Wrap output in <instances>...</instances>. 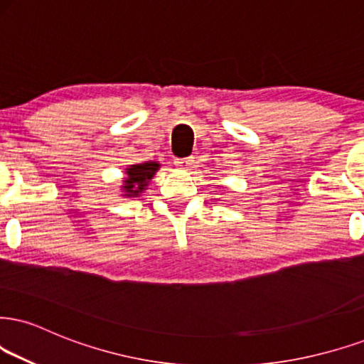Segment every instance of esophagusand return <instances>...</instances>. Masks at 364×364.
I'll use <instances>...</instances> for the list:
<instances>
[{"label": "esophagus", "mask_w": 364, "mask_h": 364, "mask_svg": "<svg viewBox=\"0 0 364 364\" xmlns=\"http://www.w3.org/2000/svg\"><path fill=\"white\" fill-rule=\"evenodd\" d=\"M192 164H194V159H192V156H187V159H177V160H175V165H177V167L182 168V170H187Z\"/></svg>", "instance_id": "obj_1"}]
</instances>
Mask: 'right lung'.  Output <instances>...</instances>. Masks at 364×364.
I'll return each instance as SVG.
<instances>
[{"label":"right lung","mask_w":364,"mask_h":364,"mask_svg":"<svg viewBox=\"0 0 364 364\" xmlns=\"http://www.w3.org/2000/svg\"><path fill=\"white\" fill-rule=\"evenodd\" d=\"M159 168V161H143V164L128 165L124 168L127 177H124V181H121V196L129 197V199L140 197L148 189V183L155 177Z\"/></svg>","instance_id":"obj_1"}]
</instances>
